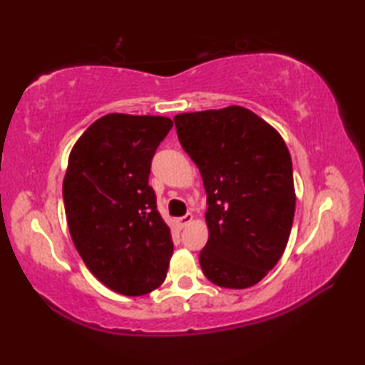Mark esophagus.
I'll use <instances>...</instances> for the list:
<instances>
[{"label":"esophagus","mask_w":365,"mask_h":365,"mask_svg":"<svg viewBox=\"0 0 365 365\" xmlns=\"http://www.w3.org/2000/svg\"><path fill=\"white\" fill-rule=\"evenodd\" d=\"M190 222H193V215H191V214H187V215H183V217L177 219V224H178V227H180V228L187 227Z\"/></svg>","instance_id":"esophagus-1"}]
</instances>
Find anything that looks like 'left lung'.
Segmentation results:
<instances>
[{"label":"left lung","instance_id":"1","mask_svg":"<svg viewBox=\"0 0 365 365\" xmlns=\"http://www.w3.org/2000/svg\"><path fill=\"white\" fill-rule=\"evenodd\" d=\"M174 122L207 195L202 274L224 288L256 285L280 261L293 225L296 195L285 141L242 106L177 114Z\"/></svg>","mask_w":365,"mask_h":365}]
</instances>
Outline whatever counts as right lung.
I'll list each match as a JSON object with an SVG mask.
<instances>
[{"instance_id":"obj_1","label":"right lung","mask_w":365,"mask_h":365,"mask_svg":"<svg viewBox=\"0 0 365 365\" xmlns=\"http://www.w3.org/2000/svg\"><path fill=\"white\" fill-rule=\"evenodd\" d=\"M169 117L108 114L73 145L63 183L72 242L103 285L125 296L160 287L174 252L148 185Z\"/></svg>"}]
</instances>
